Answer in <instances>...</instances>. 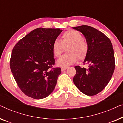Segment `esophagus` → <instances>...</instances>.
Segmentation results:
<instances>
[{
  "mask_svg": "<svg viewBox=\"0 0 123 123\" xmlns=\"http://www.w3.org/2000/svg\"><path fill=\"white\" fill-rule=\"evenodd\" d=\"M67 68H68V67H62L61 70L62 71H64V70H66Z\"/></svg>",
  "mask_w": 123,
  "mask_h": 123,
  "instance_id": "1",
  "label": "esophagus"
}]
</instances>
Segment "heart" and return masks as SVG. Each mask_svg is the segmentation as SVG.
Wrapping results in <instances>:
<instances>
[{
	"label": "heart",
	"mask_w": 123,
	"mask_h": 123,
	"mask_svg": "<svg viewBox=\"0 0 123 123\" xmlns=\"http://www.w3.org/2000/svg\"><path fill=\"white\" fill-rule=\"evenodd\" d=\"M67 46V53L57 61V64L59 66L68 67L75 63L77 59L82 60L87 56L88 45L80 32L76 30H69L62 35L61 41L55 40L51 46L54 55L56 58L59 57Z\"/></svg>",
	"instance_id": "heart-1"
}]
</instances>
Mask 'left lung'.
<instances>
[{
    "instance_id": "8db88e82",
    "label": "left lung",
    "mask_w": 123,
    "mask_h": 123,
    "mask_svg": "<svg viewBox=\"0 0 123 123\" xmlns=\"http://www.w3.org/2000/svg\"><path fill=\"white\" fill-rule=\"evenodd\" d=\"M83 33L88 45L84 60L87 68L75 66L74 83L82 93L94 96L101 92L109 83L115 69V58L111 42L101 32L91 26L73 27Z\"/></svg>"
}]
</instances>
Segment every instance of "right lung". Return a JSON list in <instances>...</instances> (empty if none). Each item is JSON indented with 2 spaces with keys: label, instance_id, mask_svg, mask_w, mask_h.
I'll return each mask as SVG.
<instances>
[{
  "label": "right lung",
  "instance_id": "right-lung-1",
  "mask_svg": "<svg viewBox=\"0 0 123 123\" xmlns=\"http://www.w3.org/2000/svg\"><path fill=\"white\" fill-rule=\"evenodd\" d=\"M63 30L37 28L13 48L10 68L22 92L34 99L48 96L54 90L61 69L54 68L52 43Z\"/></svg>",
  "mask_w": 123,
  "mask_h": 123
}]
</instances>
